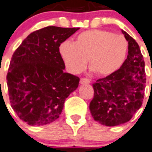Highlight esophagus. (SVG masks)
Instances as JSON below:
<instances>
[{"label":"esophagus","instance_id":"obj_1","mask_svg":"<svg viewBox=\"0 0 152 152\" xmlns=\"http://www.w3.org/2000/svg\"><path fill=\"white\" fill-rule=\"evenodd\" d=\"M91 83V80L88 78H81L80 79V83Z\"/></svg>","mask_w":152,"mask_h":152}]
</instances>
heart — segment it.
<instances>
[{"mask_svg":"<svg viewBox=\"0 0 152 152\" xmlns=\"http://www.w3.org/2000/svg\"><path fill=\"white\" fill-rule=\"evenodd\" d=\"M128 42L124 36L102 29L80 33L74 43L62 42L59 53L65 67L72 73L89 69L98 76H108L119 69L125 61Z\"/></svg>","mask_w":152,"mask_h":152,"instance_id":"b5f03b06","label":"heart"}]
</instances>
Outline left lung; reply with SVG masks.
Wrapping results in <instances>:
<instances>
[{
    "instance_id": "obj_1",
    "label": "left lung",
    "mask_w": 152,
    "mask_h": 152,
    "mask_svg": "<svg viewBox=\"0 0 152 152\" xmlns=\"http://www.w3.org/2000/svg\"><path fill=\"white\" fill-rule=\"evenodd\" d=\"M128 41V55L120 69L93 84L94 94L90 103L94 119L114 126L131 119L142 105L146 73L144 61L136 40L122 30Z\"/></svg>"
}]
</instances>
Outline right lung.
<instances>
[{
  "mask_svg": "<svg viewBox=\"0 0 152 152\" xmlns=\"http://www.w3.org/2000/svg\"><path fill=\"white\" fill-rule=\"evenodd\" d=\"M79 28L47 26L33 32L12 57L7 75L12 108L30 126H44L59 117L65 99L80 78L64 72L59 46Z\"/></svg>",
  "mask_w": 152,
  "mask_h": 152,
  "instance_id": "add662e5",
  "label": "right lung"
}]
</instances>
